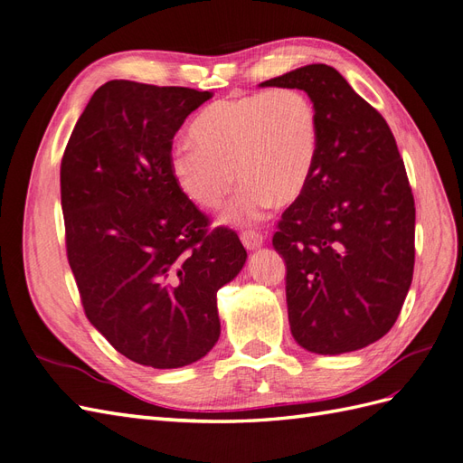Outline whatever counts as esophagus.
<instances>
[{
	"mask_svg": "<svg viewBox=\"0 0 463 463\" xmlns=\"http://www.w3.org/2000/svg\"><path fill=\"white\" fill-rule=\"evenodd\" d=\"M262 240H265V237H262L260 232H255V230H245V232H241V243H243L247 249H257V247H260V245H262Z\"/></svg>",
	"mask_w": 463,
	"mask_h": 463,
	"instance_id": "obj_1",
	"label": "esophagus"
}]
</instances>
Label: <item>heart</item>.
I'll list each match as a JSON object with an SVG mask.
<instances>
[{"label":"heart","mask_w":463,"mask_h":463,"mask_svg":"<svg viewBox=\"0 0 463 463\" xmlns=\"http://www.w3.org/2000/svg\"><path fill=\"white\" fill-rule=\"evenodd\" d=\"M193 136L169 152L179 191L198 208L218 210L237 175L243 186L226 222L245 226L265 216L272 198L292 203L304 193L317 157L319 117L307 93L277 87L212 103L194 118Z\"/></svg>","instance_id":"obj_1"}]
</instances>
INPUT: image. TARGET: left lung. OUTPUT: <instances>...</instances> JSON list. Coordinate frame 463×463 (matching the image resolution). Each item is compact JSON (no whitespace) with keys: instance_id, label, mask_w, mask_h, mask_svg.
I'll use <instances>...</instances> for the list:
<instances>
[{"instance_id":"left-lung-1","label":"left lung","mask_w":463,"mask_h":463,"mask_svg":"<svg viewBox=\"0 0 463 463\" xmlns=\"http://www.w3.org/2000/svg\"><path fill=\"white\" fill-rule=\"evenodd\" d=\"M260 85L304 90L319 117L314 171L272 235L290 331L311 353L358 351L393 327L413 280L405 164L385 118L335 68L309 64Z\"/></svg>"}]
</instances>
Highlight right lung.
I'll use <instances>...</instances> for the list:
<instances>
[{
    "instance_id": "right-lung-1",
    "label": "right lung",
    "mask_w": 463,
    "mask_h": 463,
    "mask_svg": "<svg viewBox=\"0 0 463 463\" xmlns=\"http://www.w3.org/2000/svg\"><path fill=\"white\" fill-rule=\"evenodd\" d=\"M210 91L112 80L99 87L60 164L66 255L87 319L120 354L179 368L220 336L216 294L247 259L175 183L173 138Z\"/></svg>"
}]
</instances>
